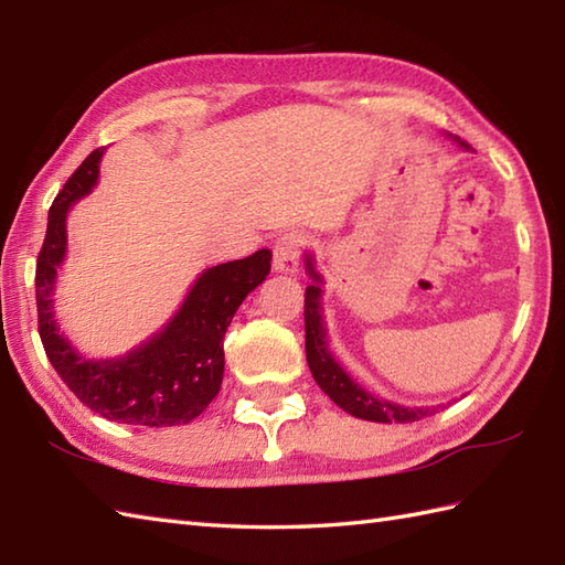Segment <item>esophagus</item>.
I'll list each match as a JSON object with an SVG mask.
<instances>
[{"instance_id": "esophagus-1", "label": "esophagus", "mask_w": 565, "mask_h": 565, "mask_svg": "<svg viewBox=\"0 0 565 565\" xmlns=\"http://www.w3.org/2000/svg\"><path fill=\"white\" fill-rule=\"evenodd\" d=\"M303 237L298 233H284L274 245V269L281 274H296L298 259H301Z\"/></svg>"}]
</instances>
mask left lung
<instances>
[{"mask_svg":"<svg viewBox=\"0 0 565 565\" xmlns=\"http://www.w3.org/2000/svg\"><path fill=\"white\" fill-rule=\"evenodd\" d=\"M459 140V138H456ZM461 142V140H459ZM466 148V142H461ZM306 269L313 284L306 289V359L318 386L338 403L344 413L369 419V423H415L425 415H431L437 407H405L391 401L376 398L359 386L350 374L334 362L328 350V330L322 322V276L313 267V257H306Z\"/></svg>","mask_w":565,"mask_h":565,"instance_id":"obj_1","label":"left lung"}]
</instances>
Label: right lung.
Wrapping results in <instances>:
<instances>
[{"instance_id":"add662e5","label":"right lung","mask_w":565,"mask_h":565,"mask_svg":"<svg viewBox=\"0 0 565 565\" xmlns=\"http://www.w3.org/2000/svg\"><path fill=\"white\" fill-rule=\"evenodd\" d=\"M104 148L94 150L67 179L47 213V231L35 264V303L43 350L77 398L94 413L121 425H186L206 411L223 383V338L235 310L267 279L271 252L203 271L182 308L146 344L118 359L82 356L60 332L53 313L57 267L67 249V211L87 196L99 179Z\"/></svg>"}]
</instances>
